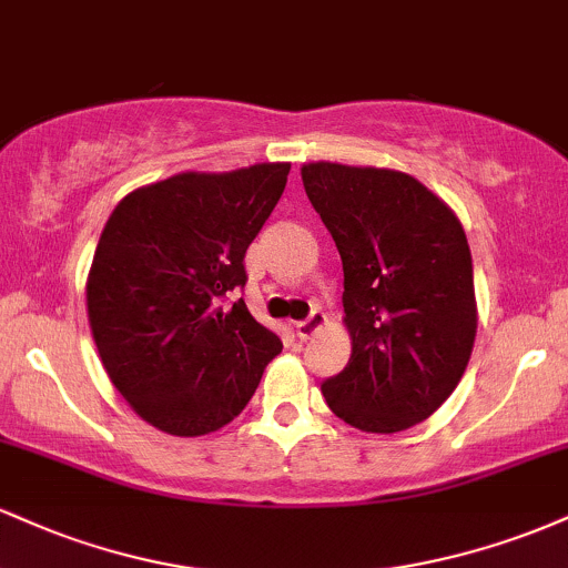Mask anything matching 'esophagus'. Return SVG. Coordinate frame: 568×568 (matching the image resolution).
<instances>
[{
  "label": "esophagus",
  "instance_id": "34e87169",
  "mask_svg": "<svg viewBox=\"0 0 568 568\" xmlns=\"http://www.w3.org/2000/svg\"><path fill=\"white\" fill-rule=\"evenodd\" d=\"M325 325V312L323 310H312V315L306 317V321H298L296 323V336L298 338H310L315 336L317 331H321Z\"/></svg>",
  "mask_w": 568,
  "mask_h": 568
}]
</instances>
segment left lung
I'll return each instance as SVG.
<instances>
[{"label": "left lung", "instance_id": "8db88e82", "mask_svg": "<svg viewBox=\"0 0 568 568\" xmlns=\"http://www.w3.org/2000/svg\"><path fill=\"white\" fill-rule=\"evenodd\" d=\"M302 181L342 256L352 336L325 403L366 433L419 425L456 389L478 328L465 230L406 173L310 162Z\"/></svg>", "mask_w": 568, "mask_h": 568}]
</instances>
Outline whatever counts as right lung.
I'll return each instance as SVG.
<instances>
[{
	"mask_svg": "<svg viewBox=\"0 0 568 568\" xmlns=\"http://www.w3.org/2000/svg\"><path fill=\"white\" fill-rule=\"evenodd\" d=\"M288 162L179 173L130 192L103 226L88 277L98 355L120 395L162 433L230 425L283 349L243 298L245 251L275 211Z\"/></svg>",
	"mask_w": 568,
	"mask_h": 568,
	"instance_id": "obj_1",
	"label": "right lung"
}]
</instances>
